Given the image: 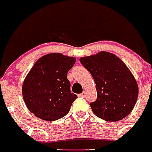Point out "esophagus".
I'll return each instance as SVG.
<instances>
[{"label":"esophagus","mask_w":152,"mask_h":152,"mask_svg":"<svg viewBox=\"0 0 152 152\" xmlns=\"http://www.w3.org/2000/svg\"><path fill=\"white\" fill-rule=\"evenodd\" d=\"M86 91H83V92L81 93L80 94V97H86Z\"/></svg>","instance_id":"34e87169"}]
</instances>
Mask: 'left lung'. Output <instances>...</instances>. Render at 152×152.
Returning <instances> with one entry per match:
<instances>
[{
	"instance_id": "left-lung-1",
	"label": "left lung",
	"mask_w": 152,
	"mask_h": 152,
	"mask_svg": "<svg viewBox=\"0 0 152 152\" xmlns=\"http://www.w3.org/2000/svg\"><path fill=\"white\" fill-rule=\"evenodd\" d=\"M80 62L96 84L97 99L89 104L94 114L107 121L126 117L136 104L138 86L124 62L106 51L80 58Z\"/></svg>"
}]
</instances>
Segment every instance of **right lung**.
Listing matches in <instances>:
<instances>
[{
    "label": "right lung",
    "mask_w": 152,
    "mask_h": 152,
    "mask_svg": "<svg viewBox=\"0 0 152 152\" xmlns=\"http://www.w3.org/2000/svg\"><path fill=\"white\" fill-rule=\"evenodd\" d=\"M75 63V58L59 53L45 54L35 63L22 93L27 107L37 117L53 121L69 112L77 96L71 93L66 76Z\"/></svg>",
    "instance_id": "add662e5"
}]
</instances>
